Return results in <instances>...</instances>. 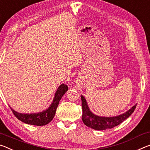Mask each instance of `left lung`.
I'll use <instances>...</instances> for the list:
<instances>
[{"mask_svg": "<svg viewBox=\"0 0 150 150\" xmlns=\"http://www.w3.org/2000/svg\"><path fill=\"white\" fill-rule=\"evenodd\" d=\"M82 102V120L85 125L87 127L96 130H105L107 129H111L114 127L120 125L125 120L132 115L134 112L137 104L129 109L124 113L121 114L117 116L113 117H103V116L97 115L92 113L89 106L87 105V102L85 97L81 96Z\"/></svg>", "mask_w": 150, "mask_h": 150, "instance_id": "obj_1", "label": "left lung"}]
</instances>
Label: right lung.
<instances>
[{
	"instance_id": "obj_1",
	"label": "right lung",
	"mask_w": 150,
	"mask_h": 150,
	"mask_svg": "<svg viewBox=\"0 0 150 150\" xmlns=\"http://www.w3.org/2000/svg\"><path fill=\"white\" fill-rule=\"evenodd\" d=\"M68 91V87L65 84H61L58 87L57 90L54 94L53 102L48 108L45 110L41 111L39 113H18L17 111L11 109L12 111L15 115V117L19 120L21 122L37 126H42L48 124L51 122L55 115L59 101L61 100V97L63 95Z\"/></svg>"
}]
</instances>
